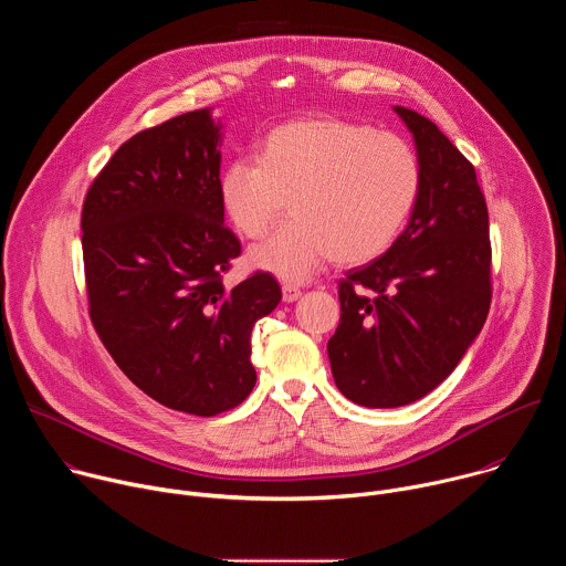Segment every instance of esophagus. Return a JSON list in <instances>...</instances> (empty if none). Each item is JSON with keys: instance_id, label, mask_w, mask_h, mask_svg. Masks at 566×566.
Returning <instances> with one entry per match:
<instances>
[{"instance_id": "1", "label": "esophagus", "mask_w": 566, "mask_h": 566, "mask_svg": "<svg viewBox=\"0 0 566 566\" xmlns=\"http://www.w3.org/2000/svg\"><path fill=\"white\" fill-rule=\"evenodd\" d=\"M300 295H302L300 286H295V284H282V297H284V302H295Z\"/></svg>"}]
</instances>
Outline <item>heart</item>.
I'll use <instances>...</instances> for the list:
<instances>
[{"instance_id":"b5f03b06","label":"heart","mask_w":566,"mask_h":566,"mask_svg":"<svg viewBox=\"0 0 566 566\" xmlns=\"http://www.w3.org/2000/svg\"><path fill=\"white\" fill-rule=\"evenodd\" d=\"M234 230L260 239L289 199L291 219L251 249L255 269L304 280L322 262L358 266L385 255L421 192V160L398 134L343 118L277 125L255 158H234L217 181Z\"/></svg>"}]
</instances>
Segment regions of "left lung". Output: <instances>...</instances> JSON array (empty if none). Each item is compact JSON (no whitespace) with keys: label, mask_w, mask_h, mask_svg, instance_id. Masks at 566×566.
<instances>
[{"label":"left lung","mask_w":566,"mask_h":566,"mask_svg":"<svg viewBox=\"0 0 566 566\" xmlns=\"http://www.w3.org/2000/svg\"><path fill=\"white\" fill-rule=\"evenodd\" d=\"M415 134L421 192L394 247L338 282L340 325L327 343L338 389L365 408L430 394L489 317V208L470 160L426 116L396 107Z\"/></svg>","instance_id":"obj_1"}]
</instances>
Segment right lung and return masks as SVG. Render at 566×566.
I'll return each mask as SVG.
<instances>
[{
  "mask_svg": "<svg viewBox=\"0 0 566 566\" xmlns=\"http://www.w3.org/2000/svg\"><path fill=\"white\" fill-rule=\"evenodd\" d=\"M219 172V127L188 112L125 140L80 219L98 338L138 389L195 417L253 391L251 332L282 300L264 271L223 284L241 244L223 226Z\"/></svg>",
  "mask_w": 566,
  "mask_h": 566,
  "instance_id": "add662e5",
  "label": "right lung"
}]
</instances>
